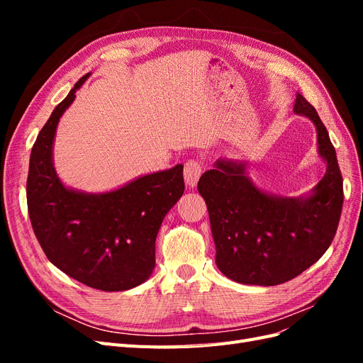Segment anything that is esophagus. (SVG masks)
I'll return each mask as SVG.
<instances>
[{"label":"esophagus","mask_w":363,"mask_h":363,"mask_svg":"<svg viewBox=\"0 0 363 363\" xmlns=\"http://www.w3.org/2000/svg\"><path fill=\"white\" fill-rule=\"evenodd\" d=\"M184 182L188 186H191V188H194V186L196 184V182H199L200 175L203 174V163L200 160H195V159H191L184 163Z\"/></svg>","instance_id":"34e87169"}]
</instances>
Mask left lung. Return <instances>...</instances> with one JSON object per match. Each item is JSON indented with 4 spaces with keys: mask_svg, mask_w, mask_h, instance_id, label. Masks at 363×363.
Masks as SVG:
<instances>
[{
    "mask_svg": "<svg viewBox=\"0 0 363 363\" xmlns=\"http://www.w3.org/2000/svg\"><path fill=\"white\" fill-rule=\"evenodd\" d=\"M294 112L313 121L327 172L309 199L259 191L244 164L218 160L199 182L211 218L216 265L238 283L276 286L300 276L330 247L344 203L335 147L315 107L296 95Z\"/></svg>",
    "mask_w": 363,
    "mask_h": 363,
    "instance_id": "1",
    "label": "left lung"
}]
</instances>
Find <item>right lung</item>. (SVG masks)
Listing matches in <instances>:
<instances>
[{
    "label": "right lung",
    "instance_id": "1",
    "mask_svg": "<svg viewBox=\"0 0 363 363\" xmlns=\"http://www.w3.org/2000/svg\"><path fill=\"white\" fill-rule=\"evenodd\" d=\"M87 75L54 108L31 148L28 215L52 265L89 288L127 291L144 283L155 269L160 224L184 192L183 164L100 195L65 188L52 168V139Z\"/></svg>",
    "mask_w": 363,
    "mask_h": 363
}]
</instances>
